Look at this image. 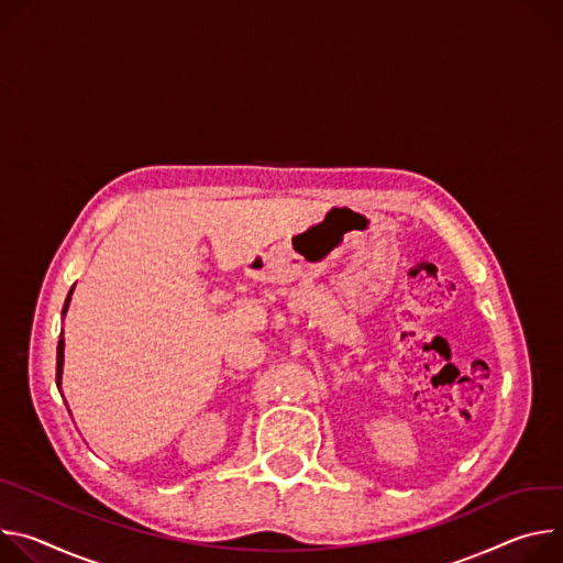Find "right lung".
<instances>
[{
    "label": "right lung",
    "instance_id": "obj_1",
    "mask_svg": "<svg viewBox=\"0 0 563 563\" xmlns=\"http://www.w3.org/2000/svg\"><path fill=\"white\" fill-rule=\"evenodd\" d=\"M71 292H74V288L69 290V297H67V301H65V308H62V313H67V308H69V301H71ZM62 364H65V338H59V342H57V387H59V380H62Z\"/></svg>",
    "mask_w": 563,
    "mask_h": 563
}]
</instances>
